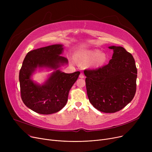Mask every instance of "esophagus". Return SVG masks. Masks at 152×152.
Instances as JSON below:
<instances>
[{
    "mask_svg": "<svg viewBox=\"0 0 152 152\" xmlns=\"http://www.w3.org/2000/svg\"><path fill=\"white\" fill-rule=\"evenodd\" d=\"M79 77H80V78H84V75L83 73H81L80 75H79Z\"/></svg>",
    "mask_w": 152,
    "mask_h": 152,
    "instance_id": "1",
    "label": "esophagus"
}]
</instances>
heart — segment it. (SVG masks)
Here are the masks:
<instances>
[{
  "instance_id": "obj_1",
  "label": "heart",
  "mask_w": 152,
  "mask_h": 152,
  "mask_svg": "<svg viewBox=\"0 0 152 152\" xmlns=\"http://www.w3.org/2000/svg\"><path fill=\"white\" fill-rule=\"evenodd\" d=\"M75 59L82 65L88 63V66L92 68L102 67L106 63L108 57L107 53L100 52L99 50L78 51L75 54Z\"/></svg>"
}]
</instances>
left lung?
Listing matches in <instances>:
<instances>
[{
    "label": "left lung",
    "instance_id": "1",
    "mask_svg": "<svg viewBox=\"0 0 152 152\" xmlns=\"http://www.w3.org/2000/svg\"><path fill=\"white\" fill-rule=\"evenodd\" d=\"M113 53L107 65L84 70L89 102L103 113H115L133 99L136 91L137 71L132 55L121 46L111 45Z\"/></svg>",
    "mask_w": 152,
    "mask_h": 152
}]
</instances>
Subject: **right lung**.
<instances>
[{
	"instance_id": "obj_1",
	"label": "right lung",
	"mask_w": 152,
	"mask_h": 152,
	"mask_svg": "<svg viewBox=\"0 0 152 152\" xmlns=\"http://www.w3.org/2000/svg\"><path fill=\"white\" fill-rule=\"evenodd\" d=\"M63 44H54L29 52L20 71L19 81L21 99L25 105L42 115L57 113L66 104L69 91L77 79L80 72L65 73L60 68L67 65L68 59L61 56ZM38 69L54 71L42 84L32 79Z\"/></svg>"
}]
</instances>
